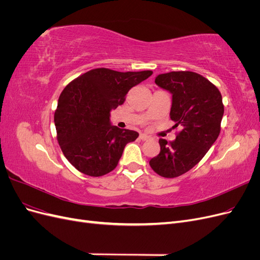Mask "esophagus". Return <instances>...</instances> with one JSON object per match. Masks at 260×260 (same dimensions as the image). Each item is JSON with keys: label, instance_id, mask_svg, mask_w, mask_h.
<instances>
[{"label": "esophagus", "instance_id": "1", "mask_svg": "<svg viewBox=\"0 0 260 260\" xmlns=\"http://www.w3.org/2000/svg\"><path fill=\"white\" fill-rule=\"evenodd\" d=\"M140 139L143 140V141H147V140H151V137L145 135V133H142V135H140Z\"/></svg>", "mask_w": 260, "mask_h": 260}]
</instances>
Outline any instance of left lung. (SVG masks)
I'll use <instances>...</instances> for the list:
<instances>
[{"mask_svg": "<svg viewBox=\"0 0 260 260\" xmlns=\"http://www.w3.org/2000/svg\"><path fill=\"white\" fill-rule=\"evenodd\" d=\"M155 83L172 94L170 118L181 128L176 140H159L160 152L149 166L164 178H176L199 164L220 133L224 107L221 93L206 78L192 72H171Z\"/></svg>", "mask_w": 260, "mask_h": 260, "instance_id": "8db88e82", "label": "left lung"}]
</instances>
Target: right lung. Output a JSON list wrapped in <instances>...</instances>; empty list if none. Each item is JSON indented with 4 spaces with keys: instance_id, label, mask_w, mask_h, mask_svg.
Here are the masks:
<instances>
[{
    "instance_id": "right-lung-1",
    "label": "right lung",
    "mask_w": 260,
    "mask_h": 260,
    "mask_svg": "<svg viewBox=\"0 0 260 260\" xmlns=\"http://www.w3.org/2000/svg\"><path fill=\"white\" fill-rule=\"evenodd\" d=\"M152 74L96 68L66 85L54 122L61 152L77 170L101 177L117 167L124 146L139 133L112 125L111 111L123 104L129 90Z\"/></svg>"
}]
</instances>
